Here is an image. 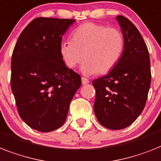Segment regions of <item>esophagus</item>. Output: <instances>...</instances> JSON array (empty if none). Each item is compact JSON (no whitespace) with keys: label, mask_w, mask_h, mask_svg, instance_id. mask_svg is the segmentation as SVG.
<instances>
[{"label":"esophagus","mask_w":161,"mask_h":161,"mask_svg":"<svg viewBox=\"0 0 161 161\" xmlns=\"http://www.w3.org/2000/svg\"><path fill=\"white\" fill-rule=\"evenodd\" d=\"M81 82H82V85H87L89 83V80L86 79L85 77H81Z\"/></svg>","instance_id":"obj_1"}]
</instances>
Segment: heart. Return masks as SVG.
I'll use <instances>...</instances> for the list:
<instances>
[{
	"mask_svg": "<svg viewBox=\"0 0 161 161\" xmlns=\"http://www.w3.org/2000/svg\"><path fill=\"white\" fill-rule=\"evenodd\" d=\"M124 50V37L116 28L101 24L86 23L75 29L71 41L62 42L60 52L69 68H75L82 62L85 75L106 74L119 62Z\"/></svg>",
	"mask_w": 161,
	"mask_h": 161,
	"instance_id": "obj_1",
	"label": "heart"
}]
</instances>
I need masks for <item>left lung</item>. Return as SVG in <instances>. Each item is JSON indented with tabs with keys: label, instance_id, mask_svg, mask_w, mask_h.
Instances as JSON below:
<instances>
[{
	"label": "left lung",
	"instance_id": "1",
	"mask_svg": "<svg viewBox=\"0 0 161 161\" xmlns=\"http://www.w3.org/2000/svg\"><path fill=\"white\" fill-rule=\"evenodd\" d=\"M124 37L119 62L107 75L93 80L95 116L108 129L131 125L144 109L151 86V62L147 44L131 21L118 15Z\"/></svg>",
	"mask_w": 161,
	"mask_h": 161
}]
</instances>
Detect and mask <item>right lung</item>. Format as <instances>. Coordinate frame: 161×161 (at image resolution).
Returning a JSON list of instances; mask_svg holds the SVG:
<instances>
[{"instance_id": "obj_1", "label": "right lung", "mask_w": 161, "mask_h": 161, "mask_svg": "<svg viewBox=\"0 0 161 161\" xmlns=\"http://www.w3.org/2000/svg\"><path fill=\"white\" fill-rule=\"evenodd\" d=\"M71 19L38 17L22 31L11 58L10 86L22 120L42 132L62 127L73 96L81 85L60 52Z\"/></svg>"}]
</instances>
